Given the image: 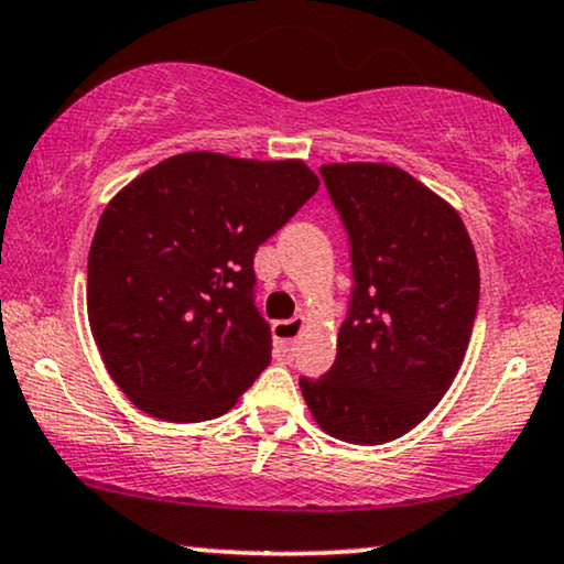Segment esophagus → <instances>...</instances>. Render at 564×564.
I'll use <instances>...</instances> for the list:
<instances>
[{
  "label": "esophagus",
  "instance_id": "34e87169",
  "mask_svg": "<svg viewBox=\"0 0 564 564\" xmlns=\"http://www.w3.org/2000/svg\"><path fill=\"white\" fill-rule=\"evenodd\" d=\"M302 330H304V317L278 319V323H273L275 351L281 356L294 354V346H296V340H299V335H302Z\"/></svg>",
  "mask_w": 564,
  "mask_h": 564
}]
</instances>
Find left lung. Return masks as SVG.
<instances>
[{
	"mask_svg": "<svg viewBox=\"0 0 564 564\" xmlns=\"http://www.w3.org/2000/svg\"><path fill=\"white\" fill-rule=\"evenodd\" d=\"M351 245L354 291L333 367L299 388L335 440L382 445L413 430L463 365L479 262L453 205L388 163H327Z\"/></svg>",
	"mask_w": 564,
	"mask_h": 564,
	"instance_id": "left-lung-1",
	"label": "left lung"
}]
</instances>
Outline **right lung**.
Instances as JSON below:
<instances>
[{
    "instance_id": "add662e5",
    "label": "right lung",
    "mask_w": 564,
    "mask_h": 564,
    "mask_svg": "<svg viewBox=\"0 0 564 564\" xmlns=\"http://www.w3.org/2000/svg\"><path fill=\"white\" fill-rule=\"evenodd\" d=\"M304 161L180 153L106 205L88 319L111 380L163 422L226 413L270 365L254 252L315 195Z\"/></svg>"
}]
</instances>
